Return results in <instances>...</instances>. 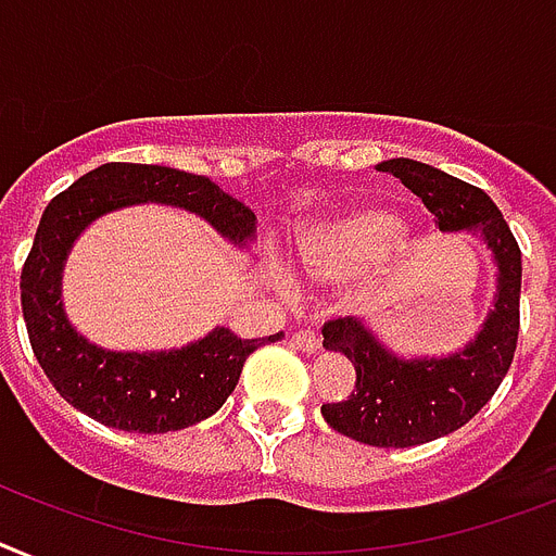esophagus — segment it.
I'll return each mask as SVG.
<instances>
[{
  "mask_svg": "<svg viewBox=\"0 0 556 556\" xmlns=\"http://www.w3.org/2000/svg\"><path fill=\"white\" fill-rule=\"evenodd\" d=\"M291 342L300 351H305V354H317V351H319V337L311 331V328H302V331L293 333Z\"/></svg>",
  "mask_w": 556,
  "mask_h": 556,
  "instance_id": "34e87169",
  "label": "esophagus"
}]
</instances>
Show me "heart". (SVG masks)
Returning <instances> with one entry per match:
<instances>
[{
	"label": "heart",
	"instance_id": "1",
	"mask_svg": "<svg viewBox=\"0 0 556 556\" xmlns=\"http://www.w3.org/2000/svg\"><path fill=\"white\" fill-rule=\"evenodd\" d=\"M403 231V219L391 211H342L305 225L293 239L288 265L305 282L359 274L363 293H377Z\"/></svg>",
	"mask_w": 556,
	"mask_h": 556
}]
</instances>
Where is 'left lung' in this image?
I'll list each match as a JSON object with an SVG mask.
<instances>
[{
  "label": "left lung",
  "instance_id": "left-lung-1",
  "mask_svg": "<svg viewBox=\"0 0 556 556\" xmlns=\"http://www.w3.org/2000/svg\"><path fill=\"white\" fill-rule=\"evenodd\" d=\"M377 168L394 174L417 193L437 216L442 233H480L497 265V291L480 331L451 354L405 359L363 319L325 323L323 345L349 356L356 371L349 400L323 405L325 422L365 445L410 448L466 426L511 368L520 331L522 256L511 228L485 191L405 156L380 162Z\"/></svg>",
  "mask_w": 556,
  "mask_h": 556
}]
</instances>
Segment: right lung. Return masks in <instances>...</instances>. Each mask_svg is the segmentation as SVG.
I'll return each instance as SVG.
<instances>
[{
	"instance_id": "obj_1",
	"label": "right lung",
	"mask_w": 556,
	"mask_h": 556,
	"mask_svg": "<svg viewBox=\"0 0 556 556\" xmlns=\"http://www.w3.org/2000/svg\"><path fill=\"white\" fill-rule=\"evenodd\" d=\"M146 202L197 214L233 248H248L256 237L254 211L205 176L165 165L108 162L79 176L45 207L22 268V314L42 371L76 410L119 431L168 434L223 408L248 356L265 342L282 340V331L268 340H239L216 325L182 349L142 354L99 349L76 331L62 305L71 248L99 216Z\"/></svg>"
}]
</instances>
